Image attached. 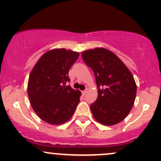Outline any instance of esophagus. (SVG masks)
<instances>
[{
  "instance_id": "34e87169",
  "label": "esophagus",
  "mask_w": 161,
  "mask_h": 161,
  "mask_svg": "<svg viewBox=\"0 0 161 161\" xmlns=\"http://www.w3.org/2000/svg\"><path fill=\"white\" fill-rule=\"evenodd\" d=\"M86 93H87V89H86V90H84V91H82V95H86Z\"/></svg>"
}]
</instances>
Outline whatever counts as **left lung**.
<instances>
[{"instance_id":"obj_1","label":"left lung","mask_w":161,"mask_h":161,"mask_svg":"<svg viewBox=\"0 0 161 161\" xmlns=\"http://www.w3.org/2000/svg\"><path fill=\"white\" fill-rule=\"evenodd\" d=\"M93 70L98 98L90 106L93 117L103 125H116L128 116L135 103L137 86L133 75L115 54L105 48L82 53Z\"/></svg>"}]
</instances>
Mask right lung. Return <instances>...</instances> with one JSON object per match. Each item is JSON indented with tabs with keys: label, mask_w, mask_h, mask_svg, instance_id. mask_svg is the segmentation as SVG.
Segmentation results:
<instances>
[{
	"label": "right lung",
	"mask_w": 161,
	"mask_h": 161,
	"mask_svg": "<svg viewBox=\"0 0 161 161\" xmlns=\"http://www.w3.org/2000/svg\"><path fill=\"white\" fill-rule=\"evenodd\" d=\"M78 52L53 49L39 59L30 74L27 93L33 111L45 122L58 125L72 118L79 102L81 92L66 86Z\"/></svg>",
	"instance_id": "right-lung-1"
}]
</instances>
